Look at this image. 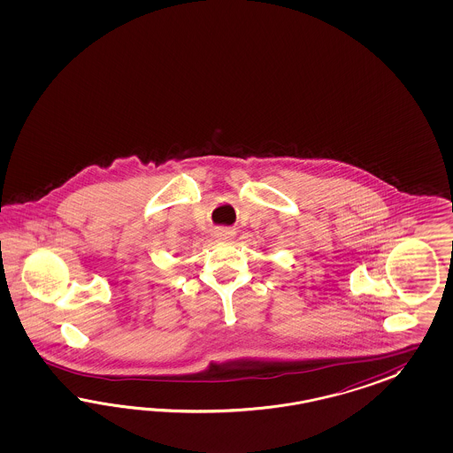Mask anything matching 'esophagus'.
<instances>
[{"label": "esophagus", "mask_w": 453, "mask_h": 453, "mask_svg": "<svg viewBox=\"0 0 453 453\" xmlns=\"http://www.w3.org/2000/svg\"><path fill=\"white\" fill-rule=\"evenodd\" d=\"M214 234H216V237L219 241H231V239H234V235H235V231L229 229V227H219V229H216Z\"/></svg>", "instance_id": "obj_1"}]
</instances>
